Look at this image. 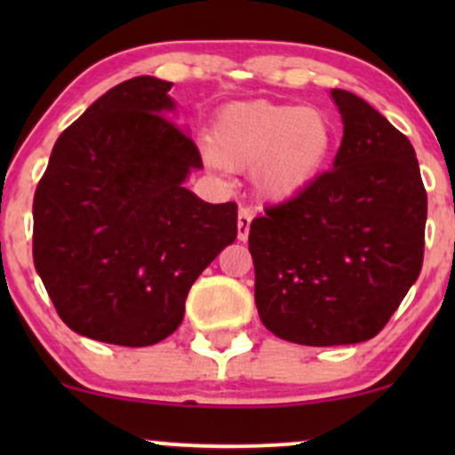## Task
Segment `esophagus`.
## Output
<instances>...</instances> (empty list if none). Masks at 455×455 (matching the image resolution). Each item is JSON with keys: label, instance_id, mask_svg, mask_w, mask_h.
<instances>
[{"label": "esophagus", "instance_id": "1", "mask_svg": "<svg viewBox=\"0 0 455 455\" xmlns=\"http://www.w3.org/2000/svg\"><path fill=\"white\" fill-rule=\"evenodd\" d=\"M250 222H252V213H250L248 210H239L237 213V237L242 239V242H245L248 239V233H250Z\"/></svg>", "mask_w": 455, "mask_h": 455}]
</instances>
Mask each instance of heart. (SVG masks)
I'll list each match as a JSON object with an SVG mask.
<instances>
[{
	"label": "heart",
	"instance_id": "b5f03b06",
	"mask_svg": "<svg viewBox=\"0 0 455 455\" xmlns=\"http://www.w3.org/2000/svg\"><path fill=\"white\" fill-rule=\"evenodd\" d=\"M333 149L336 126L321 108L248 100L218 111L205 156L220 169H252L260 195L286 201L315 184Z\"/></svg>",
	"mask_w": 455,
	"mask_h": 455
}]
</instances>
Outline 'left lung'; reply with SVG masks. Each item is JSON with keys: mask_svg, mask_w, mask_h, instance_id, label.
<instances>
[{"mask_svg": "<svg viewBox=\"0 0 455 455\" xmlns=\"http://www.w3.org/2000/svg\"><path fill=\"white\" fill-rule=\"evenodd\" d=\"M333 169L250 224L254 301L271 333L306 347L374 338L424 263L427 196L411 140L351 92Z\"/></svg>", "mask_w": 455, "mask_h": 455, "instance_id": "left-lung-1", "label": "left lung"}]
</instances>
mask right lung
I'll return each instance as SVG.
<instances>
[{
    "instance_id": "add662e5",
    "label": "right lung",
    "mask_w": 455,
    "mask_h": 455,
    "mask_svg": "<svg viewBox=\"0 0 455 455\" xmlns=\"http://www.w3.org/2000/svg\"><path fill=\"white\" fill-rule=\"evenodd\" d=\"M173 83H119L57 139L34 195V265L72 331L149 347L181 325L203 269L237 237L235 203L184 188L203 169Z\"/></svg>"
}]
</instances>
